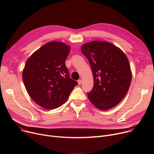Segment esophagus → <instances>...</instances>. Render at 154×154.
Returning a JSON list of instances; mask_svg holds the SVG:
<instances>
[{"instance_id": "esophagus-1", "label": "esophagus", "mask_w": 154, "mask_h": 154, "mask_svg": "<svg viewBox=\"0 0 154 154\" xmlns=\"http://www.w3.org/2000/svg\"><path fill=\"white\" fill-rule=\"evenodd\" d=\"M82 79H79V80H78V83H79V85H80L82 84Z\"/></svg>"}]
</instances>
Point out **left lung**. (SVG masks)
Listing matches in <instances>:
<instances>
[{"label":"left lung","mask_w":154,"mask_h":154,"mask_svg":"<svg viewBox=\"0 0 154 154\" xmlns=\"http://www.w3.org/2000/svg\"><path fill=\"white\" fill-rule=\"evenodd\" d=\"M81 50L90 62L94 78L88 99L101 110L115 107L124 98L130 85L131 73L127 57L119 48L105 41L84 44Z\"/></svg>","instance_id":"1"}]
</instances>
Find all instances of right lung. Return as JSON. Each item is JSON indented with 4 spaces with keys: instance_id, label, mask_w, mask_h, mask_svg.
<instances>
[{
    "instance_id": "add662e5",
    "label": "right lung",
    "mask_w": 154,
    "mask_h": 154,
    "mask_svg": "<svg viewBox=\"0 0 154 154\" xmlns=\"http://www.w3.org/2000/svg\"><path fill=\"white\" fill-rule=\"evenodd\" d=\"M70 46L62 42L46 43L27 60L23 72L26 90L33 100L46 109L66 101L78 83L70 78L65 60Z\"/></svg>"
}]
</instances>
